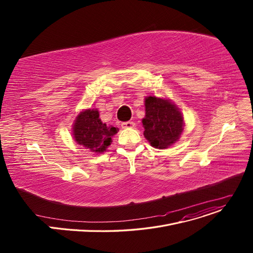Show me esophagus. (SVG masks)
I'll use <instances>...</instances> for the list:
<instances>
[{
  "label": "esophagus",
  "instance_id": "1",
  "mask_svg": "<svg viewBox=\"0 0 253 253\" xmlns=\"http://www.w3.org/2000/svg\"><path fill=\"white\" fill-rule=\"evenodd\" d=\"M135 126V123L132 122V121H127V122H123L121 124V127L123 129H128V128H133Z\"/></svg>",
  "mask_w": 253,
  "mask_h": 253
}]
</instances>
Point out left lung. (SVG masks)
Segmentation results:
<instances>
[{"label": "left lung", "instance_id": "1", "mask_svg": "<svg viewBox=\"0 0 253 253\" xmlns=\"http://www.w3.org/2000/svg\"><path fill=\"white\" fill-rule=\"evenodd\" d=\"M142 119L143 135L156 149L164 150L178 141L184 127L183 116L168 98L147 96Z\"/></svg>", "mask_w": 253, "mask_h": 253}]
</instances>
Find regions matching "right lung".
<instances>
[{
    "label": "right lung",
    "mask_w": 253,
    "mask_h": 253,
    "mask_svg": "<svg viewBox=\"0 0 253 253\" xmlns=\"http://www.w3.org/2000/svg\"><path fill=\"white\" fill-rule=\"evenodd\" d=\"M118 128L108 126L99 118L97 109H87L80 112L73 124L75 141L89 152L101 154L111 145L112 137Z\"/></svg>",
    "instance_id": "obj_1"
}]
</instances>
